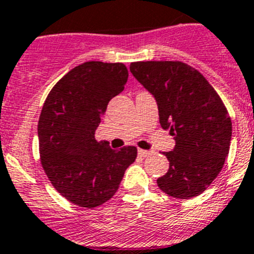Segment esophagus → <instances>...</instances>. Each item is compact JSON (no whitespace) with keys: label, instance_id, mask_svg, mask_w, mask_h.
Segmentation results:
<instances>
[{"label":"esophagus","instance_id":"esophagus-1","mask_svg":"<svg viewBox=\"0 0 254 254\" xmlns=\"http://www.w3.org/2000/svg\"><path fill=\"white\" fill-rule=\"evenodd\" d=\"M137 152L141 158H146V156H149V155L151 154V151H149V150H142V149H138Z\"/></svg>","mask_w":254,"mask_h":254}]
</instances>
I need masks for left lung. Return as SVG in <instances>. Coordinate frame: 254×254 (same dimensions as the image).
I'll use <instances>...</instances> for the list:
<instances>
[{
  "instance_id": "1",
  "label": "left lung",
  "mask_w": 254,
  "mask_h": 254,
  "mask_svg": "<svg viewBox=\"0 0 254 254\" xmlns=\"http://www.w3.org/2000/svg\"><path fill=\"white\" fill-rule=\"evenodd\" d=\"M129 71L155 98L159 121L176 146L164 152L163 192L179 199L198 196L223 169L232 140V120L219 94L193 67L179 61L133 62Z\"/></svg>"
}]
</instances>
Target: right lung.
I'll use <instances>...</instances> for the list:
<instances>
[{
    "label": "right lung",
    "mask_w": 254,
    "mask_h": 254,
    "mask_svg": "<svg viewBox=\"0 0 254 254\" xmlns=\"http://www.w3.org/2000/svg\"><path fill=\"white\" fill-rule=\"evenodd\" d=\"M127 78L123 64L90 61L67 72L47 96L38 122L40 163L73 205L94 208L111 199L137 156L134 146L112 150L95 140L108 103Z\"/></svg>",
    "instance_id": "add662e5"
}]
</instances>
